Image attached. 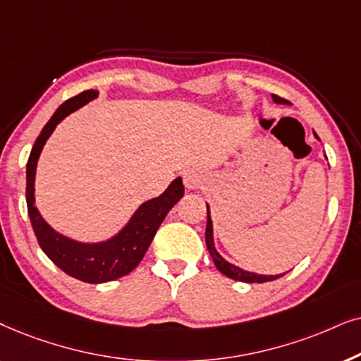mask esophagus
I'll list each match as a JSON object with an SVG mask.
<instances>
[{
	"mask_svg": "<svg viewBox=\"0 0 361 361\" xmlns=\"http://www.w3.org/2000/svg\"><path fill=\"white\" fill-rule=\"evenodd\" d=\"M183 183L188 190H195V188H198V186L203 185V178H201L198 171L188 170V171H185V175H183Z\"/></svg>",
	"mask_w": 361,
	"mask_h": 361,
	"instance_id": "esophagus-1",
	"label": "esophagus"
}]
</instances>
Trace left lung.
<instances>
[{
    "label": "left lung",
    "mask_w": 361,
    "mask_h": 361,
    "mask_svg": "<svg viewBox=\"0 0 361 361\" xmlns=\"http://www.w3.org/2000/svg\"><path fill=\"white\" fill-rule=\"evenodd\" d=\"M272 99H274V102H276V104H290L289 100L279 97V95H272ZM315 137H317V133H315ZM317 138H319V137H317ZM206 208H208V221H206V234H204V236H206V246H208V251L211 254V257H213L214 266L218 267V271L221 274H224V276L229 277V279H234V281L249 282V284H252V282H257V284H261V282L276 281V279L284 276V274H277V276H262V274L243 271L241 267L234 266V264H231V262L226 261V259L221 256V254L216 251V247H214V241H213V221H211V216H209V206L206 204Z\"/></svg>",
    "instance_id": "obj_1"
}]
</instances>
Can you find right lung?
Wrapping results in <instances>:
<instances>
[{"label": "right lung", "instance_id": "obj_1", "mask_svg": "<svg viewBox=\"0 0 361 361\" xmlns=\"http://www.w3.org/2000/svg\"><path fill=\"white\" fill-rule=\"evenodd\" d=\"M99 95L97 90H84L75 97L66 100L56 110L49 122L44 125L39 137L32 147L26 165V203L32 229L37 243L46 256L67 276L79 279L87 284H102L127 276L135 269L145 256L148 246L153 241L158 228L173 206L185 195L181 178L171 181V185L158 196L138 206V209L125 224V228L114 238L102 243H79L57 233L46 223L35 204V178L36 166L42 147L54 132L57 123L67 115L82 107Z\"/></svg>", "mask_w": 361, "mask_h": 361}]
</instances>
